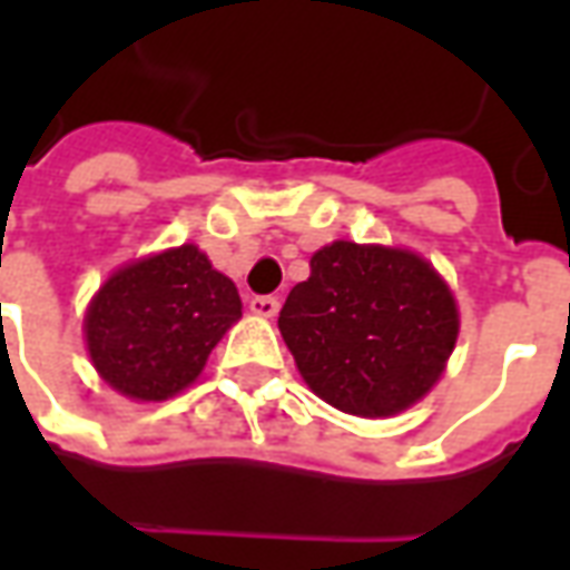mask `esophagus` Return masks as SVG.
Instances as JSON below:
<instances>
[{
	"mask_svg": "<svg viewBox=\"0 0 570 570\" xmlns=\"http://www.w3.org/2000/svg\"><path fill=\"white\" fill-rule=\"evenodd\" d=\"M249 311L259 314V317H274L281 311V302H277V296H253L249 298Z\"/></svg>",
	"mask_w": 570,
	"mask_h": 570,
	"instance_id": "esophagus-1",
	"label": "esophagus"
}]
</instances>
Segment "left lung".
Segmentation results:
<instances>
[{"instance_id":"8db88e82","label":"left lung","mask_w":570,"mask_h":570,"mask_svg":"<svg viewBox=\"0 0 570 570\" xmlns=\"http://www.w3.org/2000/svg\"><path fill=\"white\" fill-rule=\"evenodd\" d=\"M314 394L347 415L387 419L436 384L458 342L449 284L412 249L335 240L277 317Z\"/></svg>"}]
</instances>
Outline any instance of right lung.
Listing matches in <instances>:
<instances>
[{
	"label": "right lung",
	"instance_id": "obj_1",
	"mask_svg": "<svg viewBox=\"0 0 570 570\" xmlns=\"http://www.w3.org/2000/svg\"><path fill=\"white\" fill-rule=\"evenodd\" d=\"M237 317V286L183 244L118 268L88 305L85 338L109 387L161 403L198 379Z\"/></svg>",
	"mask_w": 570,
	"mask_h": 570
}]
</instances>
